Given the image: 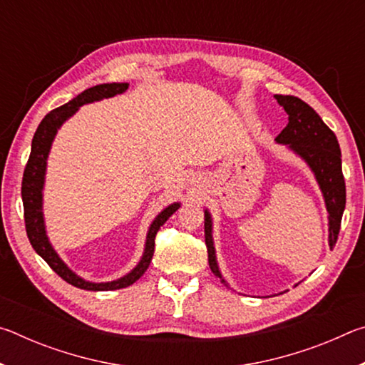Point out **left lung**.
<instances>
[{
    "mask_svg": "<svg viewBox=\"0 0 365 365\" xmlns=\"http://www.w3.org/2000/svg\"><path fill=\"white\" fill-rule=\"evenodd\" d=\"M275 98L288 114L287 127L275 140L279 143L289 145L292 150L298 153L311 165L314 174H316L330 214V246L333 248L338 240L339 228H341V217L346 205V185L338 140L335 133L325 125L320 115L307 103L292 95H275ZM211 228V215L206 211L205 240L209 267L215 277L222 279L217 262H215Z\"/></svg>",
    "mask_w": 365,
    "mask_h": 365,
    "instance_id": "8db88e82",
    "label": "left lung"
}]
</instances>
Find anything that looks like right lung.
Instances as JSON below:
<instances>
[{
  "label": "right lung",
  "instance_id": "obj_1",
  "mask_svg": "<svg viewBox=\"0 0 365 365\" xmlns=\"http://www.w3.org/2000/svg\"><path fill=\"white\" fill-rule=\"evenodd\" d=\"M128 88V83H103L91 86V88L85 90L83 93L73 98L72 101L66 103L64 106H59L53 109L51 113L45 115V119L40 122L38 128L34 135L32 140V151H30L29 160L24 169L22 177V202H24V220H26V232L29 237L30 245L34 250L45 259L49 267H51L61 279L66 280L71 285L88 289V292H109V289H119L125 288L132 283L137 282L141 275L145 274L146 269L150 267V262L154 255V238L160 228V225L165 224L172 214L178 209V202L170 205L160 212L156 220L153 222L148 232L146 238V248L145 255L141 257L140 264L135 267L130 274L122 277L119 280L109 282V283H90L80 279L72 270L67 269V265L61 261L59 256L54 252V250L49 245L46 233H45V224H43V214H41V188H43V178H45V169H46V158L51 148V141L56 135L58 128L61 127L66 119L76 113V110L82 106V104L103 100V98H110L114 95L123 93Z\"/></svg>",
  "mask_w": 365,
  "mask_h": 365
}]
</instances>
